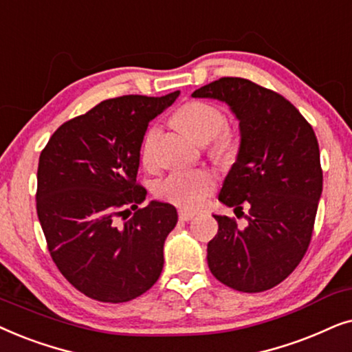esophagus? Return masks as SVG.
Returning <instances> with one entry per match:
<instances>
[{"label": "esophagus", "instance_id": "34e87169", "mask_svg": "<svg viewBox=\"0 0 352 352\" xmlns=\"http://www.w3.org/2000/svg\"><path fill=\"white\" fill-rule=\"evenodd\" d=\"M195 212H188V210H180L179 212V219L184 220V222H188V220L195 219Z\"/></svg>", "mask_w": 352, "mask_h": 352}]
</instances>
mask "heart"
I'll list each match as a JSON object with an SVG mask.
<instances>
[{
  "instance_id": "1",
  "label": "heart",
  "mask_w": 352,
  "mask_h": 352,
  "mask_svg": "<svg viewBox=\"0 0 352 352\" xmlns=\"http://www.w3.org/2000/svg\"><path fill=\"white\" fill-rule=\"evenodd\" d=\"M175 122L195 142L204 144L214 138L212 153L217 157H225L233 151L235 140L230 132L223 130L225 116L219 107L201 101L186 102L177 111ZM156 138L157 127H149L142 144V161L144 166H151L154 161L153 148ZM214 185L212 173L204 168H182L164 177L156 185V193L159 198L179 208L198 209L214 190Z\"/></svg>"
}]
</instances>
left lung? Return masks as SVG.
Returning <instances> with one entry per match:
<instances>
[{
	"mask_svg": "<svg viewBox=\"0 0 352 352\" xmlns=\"http://www.w3.org/2000/svg\"><path fill=\"white\" fill-rule=\"evenodd\" d=\"M193 98L225 102L240 127V148L219 201L243 214L240 228L214 214L219 232L208 243V265L219 282L259 293L283 282L306 254L322 195L316 133L278 93L240 77H223Z\"/></svg>",
	"mask_w": 352,
	"mask_h": 352,
	"instance_id": "left-lung-1",
	"label": "left lung"
}]
</instances>
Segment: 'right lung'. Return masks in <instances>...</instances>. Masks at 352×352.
Instances as JSON below:
<instances>
[{
  "label": "right lung",
  "instance_id": "add662e5",
  "mask_svg": "<svg viewBox=\"0 0 352 352\" xmlns=\"http://www.w3.org/2000/svg\"><path fill=\"white\" fill-rule=\"evenodd\" d=\"M179 95L101 101L60 125L40 154L36 214L50 254L88 298L127 302L161 275L179 215L157 199L140 209L146 190L137 173L148 124Z\"/></svg>",
  "mask_w": 352,
  "mask_h": 352
}]
</instances>
